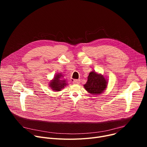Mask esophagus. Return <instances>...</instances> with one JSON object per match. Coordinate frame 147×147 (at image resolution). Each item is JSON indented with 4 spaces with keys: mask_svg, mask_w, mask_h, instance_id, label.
Here are the masks:
<instances>
[{
    "mask_svg": "<svg viewBox=\"0 0 147 147\" xmlns=\"http://www.w3.org/2000/svg\"><path fill=\"white\" fill-rule=\"evenodd\" d=\"M73 84H80V80H77V79H75V80H73Z\"/></svg>",
    "mask_w": 147,
    "mask_h": 147,
    "instance_id": "esophagus-1",
    "label": "esophagus"
}]
</instances>
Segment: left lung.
Wrapping results in <instances>:
<instances>
[{
    "label": "left lung",
    "mask_w": 147,
    "mask_h": 147,
    "mask_svg": "<svg viewBox=\"0 0 147 147\" xmlns=\"http://www.w3.org/2000/svg\"><path fill=\"white\" fill-rule=\"evenodd\" d=\"M107 82L102 75L92 71L89 73L88 81L84 87L91 94L98 95L102 94L105 90L107 86Z\"/></svg>",
    "instance_id": "8db88e82"
}]
</instances>
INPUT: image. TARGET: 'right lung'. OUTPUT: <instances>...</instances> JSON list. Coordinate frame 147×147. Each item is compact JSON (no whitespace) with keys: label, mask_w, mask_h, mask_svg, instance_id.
Here are the masks:
<instances>
[{"label":"right lung","mask_w":147,"mask_h":147,"mask_svg":"<svg viewBox=\"0 0 147 147\" xmlns=\"http://www.w3.org/2000/svg\"><path fill=\"white\" fill-rule=\"evenodd\" d=\"M63 75H62L61 73L58 74L55 76L53 79L50 82L51 83H49V86L52 89V90L55 91H59L61 89L66 86V81L61 79V78H63Z\"/></svg>","instance_id":"1"}]
</instances>
